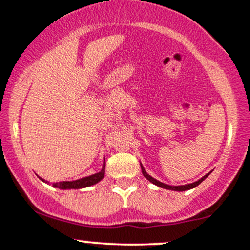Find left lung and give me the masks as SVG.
Segmentation results:
<instances>
[{"instance_id":"left-lung-1","label":"left lung","mask_w":250,"mask_h":250,"mask_svg":"<svg viewBox=\"0 0 250 250\" xmlns=\"http://www.w3.org/2000/svg\"><path fill=\"white\" fill-rule=\"evenodd\" d=\"M141 169H142V174H143V176H145L146 179H147L148 181H150L151 183H154V185L159 186V187H161V188L169 189V190H176V191H185V190H189V189H191V188H195V187H196V186H199L200 183L202 182V181L206 179V177H208V175H209V174H210V173H209V174H207V175H205V176H203L202 179H200L199 181H196V182L189 183V185H185V186H169V185H166V183L160 182V181L155 180L154 177H151L150 175L147 174V171L145 170V168H143V166H142V165H141Z\"/></svg>"}]
</instances>
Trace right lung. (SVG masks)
I'll use <instances>...</instances> for the list:
<instances>
[{
    "label": "right lung",
    "instance_id": "right-lung-1",
    "mask_svg": "<svg viewBox=\"0 0 250 250\" xmlns=\"http://www.w3.org/2000/svg\"><path fill=\"white\" fill-rule=\"evenodd\" d=\"M104 169H105V161L103 162L102 169L101 171L99 173L90 175V176L87 177H82L80 180H75V181H62V182H56L53 183V187L59 188V189H81V188H85V187H90V186L96 185L97 182H100L104 176ZM41 179V177H40ZM42 181H44L41 179Z\"/></svg>",
    "mask_w": 250,
    "mask_h": 250
}]
</instances>
